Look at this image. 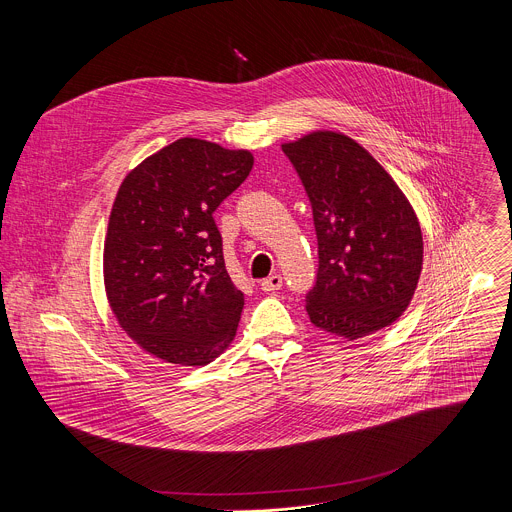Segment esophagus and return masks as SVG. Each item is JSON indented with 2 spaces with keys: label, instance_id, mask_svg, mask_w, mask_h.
<instances>
[{
  "label": "esophagus",
  "instance_id": "1",
  "mask_svg": "<svg viewBox=\"0 0 512 512\" xmlns=\"http://www.w3.org/2000/svg\"><path fill=\"white\" fill-rule=\"evenodd\" d=\"M281 283H283L281 275L273 273V275H269L267 279H263V281H261V289H263V291H277V289L281 287Z\"/></svg>",
  "mask_w": 512,
  "mask_h": 512
}]
</instances>
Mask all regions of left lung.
<instances>
[{"mask_svg":"<svg viewBox=\"0 0 512 512\" xmlns=\"http://www.w3.org/2000/svg\"><path fill=\"white\" fill-rule=\"evenodd\" d=\"M312 204L318 237L312 324L348 340L391 326L409 306L423 265L413 206L360 143L312 131L281 145Z\"/></svg>","mask_w":512,"mask_h":512,"instance_id":"1","label":"left lung"}]
</instances>
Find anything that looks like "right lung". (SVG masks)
<instances>
[{
  "mask_svg": "<svg viewBox=\"0 0 512 512\" xmlns=\"http://www.w3.org/2000/svg\"><path fill=\"white\" fill-rule=\"evenodd\" d=\"M251 168L247 150L182 137L119 186L103 251L107 300L127 336L164 362L202 367L237 334L245 300L212 212Z\"/></svg>",
  "mask_w": 512,
  "mask_h": 512,
  "instance_id": "add662e5",
  "label": "right lung"
}]
</instances>
